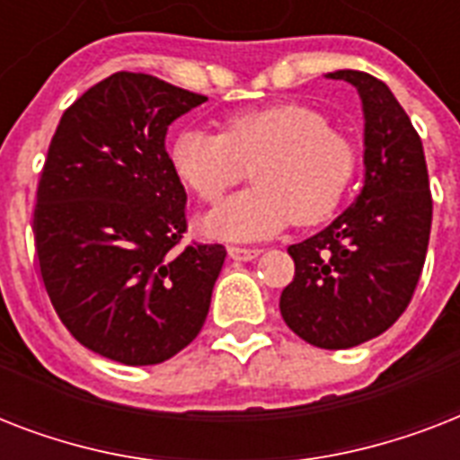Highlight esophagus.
I'll use <instances>...</instances> for the list:
<instances>
[{
    "instance_id": "1",
    "label": "esophagus",
    "mask_w": 460,
    "mask_h": 460,
    "mask_svg": "<svg viewBox=\"0 0 460 460\" xmlns=\"http://www.w3.org/2000/svg\"><path fill=\"white\" fill-rule=\"evenodd\" d=\"M258 255V248H238V245H231L229 248V258L236 260V262H248V260H255Z\"/></svg>"
}]
</instances>
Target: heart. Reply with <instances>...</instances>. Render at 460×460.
Instances as JSON below:
<instances>
[{
	"label": "heart",
	"instance_id": "obj_1",
	"mask_svg": "<svg viewBox=\"0 0 460 460\" xmlns=\"http://www.w3.org/2000/svg\"><path fill=\"white\" fill-rule=\"evenodd\" d=\"M252 166L255 188L202 217V231L219 241H262L288 224L324 222L349 190L356 153L320 111L277 102L234 111L222 133L183 128L169 143L176 179L202 202H217Z\"/></svg>",
	"mask_w": 460,
	"mask_h": 460
}]
</instances>
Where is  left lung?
<instances>
[{
  "instance_id": "left-lung-1",
  "label": "left lung",
  "mask_w": 460,
  "mask_h": 460,
  "mask_svg": "<svg viewBox=\"0 0 460 460\" xmlns=\"http://www.w3.org/2000/svg\"><path fill=\"white\" fill-rule=\"evenodd\" d=\"M363 104V188L320 234L288 245L294 281L281 291L288 329L317 349H353L399 320L420 279L432 195L420 136L389 85L341 68Z\"/></svg>"
}]
</instances>
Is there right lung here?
<instances>
[{"label":"right lung","mask_w":460,"mask_h":460,"mask_svg":"<svg viewBox=\"0 0 460 460\" xmlns=\"http://www.w3.org/2000/svg\"><path fill=\"white\" fill-rule=\"evenodd\" d=\"M208 100L147 74L119 71L61 117L32 219L42 281L85 349L157 365L200 334L224 245H188L186 190L166 131Z\"/></svg>","instance_id":"obj_1"}]
</instances>
